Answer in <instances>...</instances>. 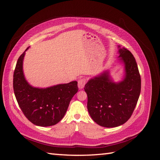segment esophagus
Masks as SVG:
<instances>
[{
  "label": "esophagus",
  "instance_id": "1",
  "mask_svg": "<svg viewBox=\"0 0 160 160\" xmlns=\"http://www.w3.org/2000/svg\"><path fill=\"white\" fill-rule=\"evenodd\" d=\"M86 83L85 79H81L78 81V87L79 89H83Z\"/></svg>",
  "mask_w": 160,
  "mask_h": 160
}]
</instances>
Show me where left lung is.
<instances>
[{"label": "left lung", "mask_w": 160, "mask_h": 160, "mask_svg": "<svg viewBox=\"0 0 160 160\" xmlns=\"http://www.w3.org/2000/svg\"><path fill=\"white\" fill-rule=\"evenodd\" d=\"M119 61L124 63V79L115 83L109 72L88 81L85 85L88 95V109L95 123L105 128H115L131 118L141 91V77L132 53L118 46Z\"/></svg>", "instance_id": "obj_1"}]
</instances>
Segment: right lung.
Returning <instances> with one entry per match:
<instances>
[{"mask_svg":"<svg viewBox=\"0 0 160 160\" xmlns=\"http://www.w3.org/2000/svg\"><path fill=\"white\" fill-rule=\"evenodd\" d=\"M25 51L19 57L14 71V95L22 113L31 123L41 127L52 126L64 117L71 99L78 91L77 82L47 88H34L28 84L23 73Z\"/></svg>","mask_w":160,"mask_h":160,"instance_id":"obj_1","label":"right lung"}]
</instances>
